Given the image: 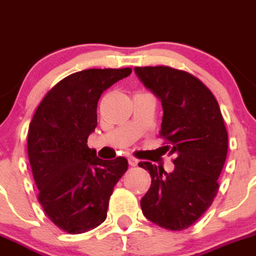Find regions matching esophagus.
Segmentation results:
<instances>
[{"label":"esophagus","mask_w":256,"mask_h":256,"mask_svg":"<svg viewBox=\"0 0 256 256\" xmlns=\"http://www.w3.org/2000/svg\"><path fill=\"white\" fill-rule=\"evenodd\" d=\"M138 163H139V160H138L136 158H134V156L128 158V164H130L131 166H138Z\"/></svg>","instance_id":"obj_1"}]
</instances>
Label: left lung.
<instances>
[{"label":"left lung","instance_id":"left-lung-1","mask_svg":"<svg viewBox=\"0 0 256 256\" xmlns=\"http://www.w3.org/2000/svg\"><path fill=\"white\" fill-rule=\"evenodd\" d=\"M136 76L163 106L160 136L174 155V170L142 162L152 184L140 200L142 214L172 231L188 228L214 202L228 155V131L211 90L187 72L170 66H136Z\"/></svg>","mask_w":256,"mask_h":256}]
</instances>
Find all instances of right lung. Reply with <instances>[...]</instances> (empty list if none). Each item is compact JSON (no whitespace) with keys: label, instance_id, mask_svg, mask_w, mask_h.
Listing matches in <instances>:
<instances>
[{"label":"right lung","instance_id":"right-lung-1","mask_svg":"<svg viewBox=\"0 0 256 256\" xmlns=\"http://www.w3.org/2000/svg\"><path fill=\"white\" fill-rule=\"evenodd\" d=\"M131 68L86 69L56 83L38 106L28 126V154L38 200L50 221L69 234L101 225L126 158L102 160L87 145L97 126V104Z\"/></svg>","mask_w":256,"mask_h":256}]
</instances>
